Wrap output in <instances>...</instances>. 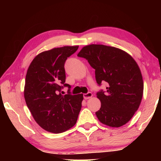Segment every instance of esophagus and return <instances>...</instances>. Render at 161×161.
<instances>
[{
    "label": "esophagus",
    "instance_id": "34e87169",
    "mask_svg": "<svg viewBox=\"0 0 161 161\" xmlns=\"http://www.w3.org/2000/svg\"><path fill=\"white\" fill-rule=\"evenodd\" d=\"M83 96L85 100H88V99H90L91 97H92L93 94H92V93H91V92H88L87 93H84Z\"/></svg>",
    "mask_w": 161,
    "mask_h": 161
}]
</instances>
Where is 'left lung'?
Here are the masks:
<instances>
[{
	"label": "left lung",
	"instance_id": "1",
	"mask_svg": "<svg viewBox=\"0 0 161 161\" xmlns=\"http://www.w3.org/2000/svg\"><path fill=\"white\" fill-rule=\"evenodd\" d=\"M77 56L85 58L95 70L99 86L102 81L108 83L106 92L97 93L101 102L95 113L99 120L111 127L127 123L141 104L144 88L136 61L124 50L100 44L84 46Z\"/></svg>",
	"mask_w": 161,
	"mask_h": 161
}]
</instances>
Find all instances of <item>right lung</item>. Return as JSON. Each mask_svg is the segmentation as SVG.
<instances>
[{"mask_svg": "<svg viewBox=\"0 0 161 161\" xmlns=\"http://www.w3.org/2000/svg\"><path fill=\"white\" fill-rule=\"evenodd\" d=\"M79 46H64L44 51L36 55L27 71L24 97L35 120L47 131L59 133L77 122L83 94L71 95L65 84L64 64ZM68 87V94L60 93Z\"/></svg>", "mask_w": 161, "mask_h": 161, "instance_id": "obj_1", "label": "right lung"}]
</instances>
